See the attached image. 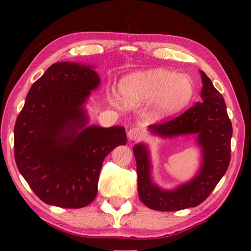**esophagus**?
Returning a JSON list of instances; mask_svg holds the SVG:
<instances>
[{
  "mask_svg": "<svg viewBox=\"0 0 251 251\" xmlns=\"http://www.w3.org/2000/svg\"><path fill=\"white\" fill-rule=\"evenodd\" d=\"M142 135H143V131L140 127H133L129 129L127 133L128 139L131 140V141H135V140L141 139Z\"/></svg>",
  "mask_w": 251,
  "mask_h": 251,
  "instance_id": "34e87169",
  "label": "esophagus"
}]
</instances>
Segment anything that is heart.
Returning a JSON list of instances; mask_svg holds the SVG:
<instances>
[{"instance_id": "1", "label": "heart", "mask_w": 251, "mask_h": 251, "mask_svg": "<svg viewBox=\"0 0 251 251\" xmlns=\"http://www.w3.org/2000/svg\"><path fill=\"white\" fill-rule=\"evenodd\" d=\"M122 94L126 104L145 105L153 102V115L168 117L186 108L194 98L192 78L165 69L135 72L123 80Z\"/></svg>"}]
</instances>
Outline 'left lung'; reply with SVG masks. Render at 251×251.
I'll return each mask as SVG.
<instances>
[{"label":"left lung","mask_w":251,"mask_h":251,"mask_svg":"<svg viewBox=\"0 0 251 251\" xmlns=\"http://www.w3.org/2000/svg\"><path fill=\"white\" fill-rule=\"evenodd\" d=\"M203 88L202 103L187 110L169 122L150 125L152 134L173 138L183 134H196L202 149V165L198 175L173 190L159 188L151 180L148 148L145 143L133 147L138 173L139 198L143 204L157 211H178L199 204L208 199L227 171L230 160L232 123L228 118L226 103L213 87L211 80L201 71Z\"/></svg>","instance_id":"obj_1"}]
</instances>
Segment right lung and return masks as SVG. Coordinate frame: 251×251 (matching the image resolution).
I'll list each match as a JSON object with an SVG mask.
<instances>
[{
    "label": "right lung",
    "mask_w": 251,
    "mask_h": 251,
    "mask_svg": "<svg viewBox=\"0 0 251 251\" xmlns=\"http://www.w3.org/2000/svg\"><path fill=\"white\" fill-rule=\"evenodd\" d=\"M93 69L71 62L49 66L16 120L17 168L47 204L79 209L92 203L103 160L127 141L123 126H86L83 104L100 85Z\"/></svg>",
    "instance_id": "obj_1"
}]
</instances>
